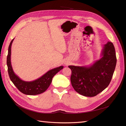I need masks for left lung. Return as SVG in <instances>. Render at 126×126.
Instances as JSON below:
<instances>
[{
  "mask_svg": "<svg viewBox=\"0 0 126 126\" xmlns=\"http://www.w3.org/2000/svg\"><path fill=\"white\" fill-rule=\"evenodd\" d=\"M102 58L89 67L69 66L72 87L86 97H94L108 86L116 66L115 49L111 42L104 45Z\"/></svg>",
  "mask_w": 126,
  "mask_h": 126,
  "instance_id": "8db88e82",
  "label": "left lung"
}]
</instances>
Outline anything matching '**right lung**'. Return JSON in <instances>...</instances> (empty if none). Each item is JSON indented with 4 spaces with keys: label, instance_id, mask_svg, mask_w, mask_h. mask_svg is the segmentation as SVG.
<instances>
[{
    "label": "right lung",
    "instance_id": "obj_1",
    "mask_svg": "<svg viewBox=\"0 0 126 126\" xmlns=\"http://www.w3.org/2000/svg\"><path fill=\"white\" fill-rule=\"evenodd\" d=\"M13 39L10 42L8 48V53L7 57V64L8 72L11 81L20 92L27 95H36L43 93L46 90L51 84L54 76L63 68L60 66L48 71L43 76L35 80L25 81L19 78L13 71L11 64V47Z\"/></svg>",
    "mask_w": 126,
    "mask_h": 126
}]
</instances>
